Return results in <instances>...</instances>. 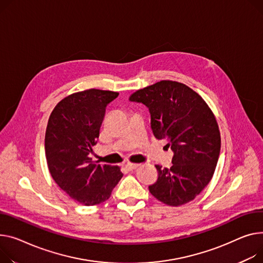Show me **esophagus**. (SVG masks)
Returning a JSON list of instances; mask_svg holds the SVG:
<instances>
[{"mask_svg": "<svg viewBox=\"0 0 263 263\" xmlns=\"http://www.w3.org/2000/svg\"><path fill=\"white\" fill-rule=\"evenodd\" d=\"M138 166H139V164H135V163H127V164H126V168H127L129 171H132V170L136 169Z\"/></svg>", "mask_w": 263, "mask_h": 263, "instance_id": "obj_1", "label": "esophagus"}]
</instances>
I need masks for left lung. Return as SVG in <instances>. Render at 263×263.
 Returning a JSON list of instances; mask_svg holds the SVG:
<instances>
[{
    "label": "left lung",
    "instance_id": "8db88e82",
    "mask_svg": "<svg viewBox=\"0 0 263 263\" xmlns=\"http://www.w3.org/2000/svg\"><path fill=\"white\" fill-rule=\"evenodd\" d=\"M131 101L149 109L157 139L173 151L172 166L155 165L157 181L151 195L169 206L194 200L211 182L218 163L221 136L217 119L205 100L184 83L162 80L134 92Z\"/></svg>",
    "mask_w": 263,
    "mask_h": 263
}]
</instances>
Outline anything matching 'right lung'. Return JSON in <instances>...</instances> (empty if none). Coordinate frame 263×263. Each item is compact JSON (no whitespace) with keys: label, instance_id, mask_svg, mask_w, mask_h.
Listing matches in <instances>:
<instances>
[{"label":"right lung","instance_id":"right-lung-1","mask_svg":"<svg viewBox=\"0 0 263 263\" xmlns=\"http://www.w3.org/2000/svg\"><path fill=\"white\" fill-rule=\"evenodd\" d=\"M117 96V92L96 89L71 94L57 103L47 122L45 156L50 176L85 206L107 201L124 176L118 166L99 165L90 157L106 107Z\"/></svg>","mask_w":263,"mask_h":263}]
</instances>
